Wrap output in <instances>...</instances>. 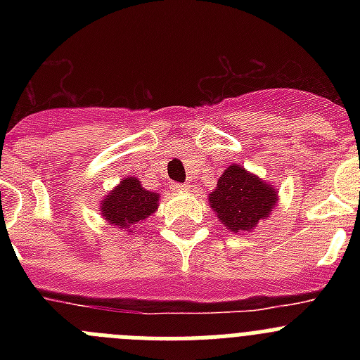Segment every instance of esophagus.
Listing matches in <instances>:
<instances>
[{
    "label": "esophagus",
    "mask_w": 360,
    "mask_h": 360,
    "mask_svg": "<svg viewBox=\"0 0 360 360\" xmlns=\"http://www.w3.org/2000/svg\"><path fill=\"white\" fill-rule=\"evenodd\" d=\"M171 189H173V191H187V189H189V186H186V184H171Z\"/></svg>",
    "instance_id": "obj_1"
}]
</instances>
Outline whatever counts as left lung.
Wrapping results in <instances>:
<instances>
[{
  "label": "left lung",
  "instance_id": "1",
  "mask_svg": "<svg viewBox=\"0 0 360 360\" xmlns=\"http://www.w3.org/2000/svg\"><path fill=\"white\" fill-rule=\"evenodd\" d=\"M209 203L219 221L240 234L250 232L262 219L269 218L278 203V191L241 165L232 164L219 176Z\"/></svg>",
  "mask_w": 360,
  "mask_h": 360
}]
</instances>
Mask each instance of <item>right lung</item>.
<instances>
[{"label": "right lung", "instance_id": "add662e5", "mask_svg": "<svg viewBox=\"0 0 360 360\" xmlns=\"http://www.w3.org/2000/svg\"><path fill=\"white\" fill-rule=\"evenodd\" d=\"M158 193L144 189L141 180L128 176L111 189L101 203V214L110 225L119 229L133 227L139 221H144L149 214L158 209Z\"/></svg>", "mask_w": 360, "mask_h": 360}]
</instances>
